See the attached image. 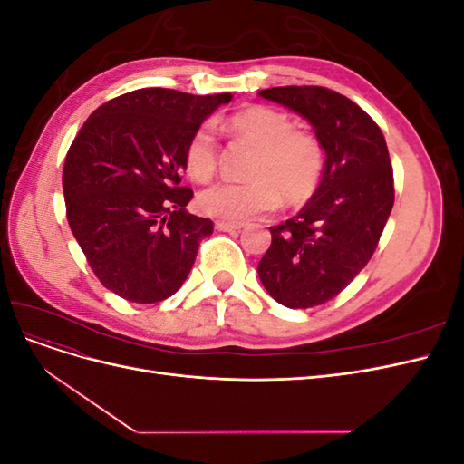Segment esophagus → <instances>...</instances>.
Masks as SVG:
<instances>
[{"label": "esophagus", "instance_id": "34e87169", "mask_svg": "<svg viewBox=\"0 0 464 464\" xmlns=\"http://www.w3.org/2000/svg\"><path fill=\"white\" fill-rule=\"evenodd\" d=\"M217 230L220 232H236V230H242L244 224H236V222H224V220H217Z\"/></svg>", "mask_w": 464, "mask_h": 464}]
</instances>
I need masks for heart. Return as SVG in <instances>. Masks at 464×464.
Instances as JSON below:
<instances>
[{"mask_svg": "<svg viewBox=\"0 0 464 464\" xmlns=\"http://www.w3.org/2000/svg\"><path fill=\"white\" fill-rule=\"evenodd\" d=\"M222 130L236 141L256 147L247 164L249 181L217 184L199 195L207 217L240 224L285 205H302L314 198L325 174L327 154L319 139L296 125L285 111L269 106H249L222 121ZM220 149L215 131L199 125L184 150L186 172L207 184L218 170Z\"/></svg>", "mask_w": 464, "mask_h": 464, "instance_id": "1", "label": "heart"}]
</instances>
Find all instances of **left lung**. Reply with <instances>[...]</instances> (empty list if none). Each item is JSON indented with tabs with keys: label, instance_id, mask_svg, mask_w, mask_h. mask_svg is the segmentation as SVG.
I'll return each instance as SVG.
<instances>
[{
	"label": "left lung",
	"instance_id": "left-lung-1",
	"mask_svg": "<svg viewBox=\"0 0 464 464\" xmlns=\"http://www.w3.org/2000/svg\"><path fill=\"white\" fill-rule=\"evenodd\" d=\"M259 96L304 116L327 154L314 198L271 227V246L257 265L278 304L305 310L339 296L372 259L395 203L392 166L379 125L344 94L292 85Z\"/></svg>",
	"mask_w": 464,
	"mask_h": 464
}]
</instances>
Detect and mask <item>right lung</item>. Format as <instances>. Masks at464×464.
<instances>
[{"label":"right lung","mask_w":464,"mask_h":464,"mask_svg":"<svg viewBox=\"0 0 464 464\" xmlns=\"http://www.w3.org/2000/svg\"><path fill=\"white\" fill-rule=\"evenodd\" d=\"M230 92L139 89L82 123L63 164V198L87 263L120 298L154 304L186 283L213 222L189 215L181 184L191 133Z\"/></svg>","instance_id":"1"}]
</instances>
